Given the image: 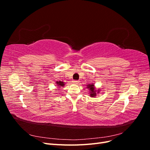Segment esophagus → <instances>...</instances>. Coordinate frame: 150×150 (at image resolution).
<instances>
[{
  "mask_svg": "<svg viewBox=\"0 0 150 150\" xmlns=\"http://www.w3.org/2000/svg\"><path fill=\"white\" fill-rule=\"evenodd\" d=\"M79 81H77V80H75V81H73V83L74 84H78L79 83Z\"/></svg>",
  "mask_w": 150,
  "mask_h": 150,
  "instance_id": "34e87169",
  "label": "esophagus"
}]
</instances>
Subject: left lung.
Returning a JSON list of instances; mask_svg holds the SVG:
<instances>
[{"label": "left lung", "instance_id": "obj_1", "mask_svg": "<svg viewBox=\"0 0 150 150\" xmlns=\"http://www.w3.org/2000/svg\"><path fill=\"white\" fill-rule=\"evenodd\" d=\"M87 88L89 89V92H90V96L94 98L96 96V93H99V90H96L95 89L94 85V84H89L87 85Z\"/></svg>", "mask_w": 150, "mask_h": 150}]
</instances>
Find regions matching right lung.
Masks as SVG:
<instances>
[{
    "label": "right lung",
    "mask_w": 150,
    "mask_h": 150,
    "mask_svg": "<svg viewBox=\"0 0 150 150\" xmlns=\"http://www.w3.org/2000/svg\"><path fill=\"white\" fill-rule=\"evenodd\" d=\"M56 84L57 85V86L59 88H61V87H63V86H64L65 85V83L63 82V81H57Z\"/></svg>",
    "instance_id": "add662e5"
}]
</instances>
